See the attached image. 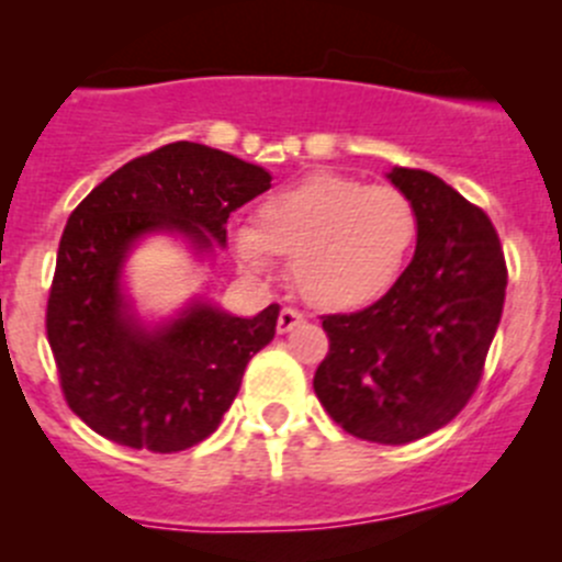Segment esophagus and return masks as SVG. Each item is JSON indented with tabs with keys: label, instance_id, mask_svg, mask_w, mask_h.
I'll return each instance as SVG.
<instances>
[{
	"label": "esophagus",
	"instance_id": "obj_1",
	"mask_svg": "<svg viewBox=\"0 0 562 562\" xmlns=\"http://www.w3.org/2000/svg\"><path fill=\"white\" fill-rule=\"evenodd\" d=\"M299 323H304V315L299 313V310L285 307V310H282V313H280V317H277V331L288 334V331H293V328H296Z\"/></svg>",
	"mask_w": 562,
	"mask_h": 562
}]
</instances>
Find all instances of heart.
I'll return each instance as SVG.
<instances>
[{
	"label": "heart",
	"instance_id": "1",
	"mask_svg": "<svg viewBox=\"0 0 562 562\" xmlns=\"http://www.w3.org/2000/svg\"><path fill=\"white\" fill-rule=\"evenodd\" d=\"M416 209L400 190L342 173H313L269 192L258 223L231 231L245 269L266 274L293 255V282L321 310H359L383 299L416 241Z\"/></svg>",
	"mask_w": 562,
	"mask_h": 562
}]
</instances>
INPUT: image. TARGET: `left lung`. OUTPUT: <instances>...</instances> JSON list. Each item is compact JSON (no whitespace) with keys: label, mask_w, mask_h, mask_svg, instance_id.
<instances>
[{"label":"left lung","mask_w":562,"mask_h":562,"mask_svg":"<svg viewBox=\"0 0 562 562\" xmlns=\"http://www.w3.org/2000/svg\"><path fill=\"white\" fill-rule=\"evenodd\" d=\"M416 209V252L370 307L326 315L328 353L315 394L353 438L413 443L468 405L506 302V258L495 225L454 187L416 168H391Z\"/></svg>","instance_id":"8db88e82"}]
</instances>
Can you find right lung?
Masks as SVG:
<instances>
[{
  "instance_id": "obj_1",
  "label": "right lung",
  "mask_w": 562,
  "mask_h": 562,
  "mask_svg": "<svg viewBox=\"0 0 562 562\" xmlns=\"http://www.w3.org/2000/svg\"><path fill=\"white\" fill-rule=\"evenodd\" d=\"M269 187L266 168L176 140L130 160L78 203L56 252L45 328L67 405L94 432L173 454L220 427L247 361L274 339L280 307L236 317L195 296L149 323L124 285V263L155 234L179 236L206 258L228 241L231 212Z\"/></svg>"
}]
</instances>
